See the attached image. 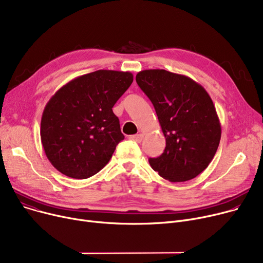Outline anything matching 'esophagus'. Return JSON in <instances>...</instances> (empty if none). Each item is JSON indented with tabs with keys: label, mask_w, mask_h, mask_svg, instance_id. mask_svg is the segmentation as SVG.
Wrapping results in <instances>:
<instances>
[{
	"label": "esophagus",
	"mask_w": 263,
	"mask_h": 263,
	"mask_svg": "<svg viewBox=\"0 0 263 263\" xmlns=\"http://www.w3.org/2000/svg\"><path fill=\"white\" fill-rule=\"evenodd\" d=\"M144 139V134L143 133H140V134H135V135H131L130 136V140H132L133 142H136V143H141Z\"/></svg>",
	"instance_id": "esophagus-1"
}]
</instances>
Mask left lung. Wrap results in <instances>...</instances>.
I'll return each mask as SVG.
<instances>
[{"label":"left lung","mask_w":263,"mask_h":263,"mask_svg":"<svg viewBox=\"0 0 263 263\" xmlns=\"http://www.w3.org/2000/svg\"><path fill=\"white\" fill-rule=\"evenodd\" d=\"M136 83L153 102L166 141L150 166L171 182L195 178L211 163L222 135L211 97L194 80L164 69L140 71Z\"/></svg>","instance_id":"8db88e82"}]
</instances>
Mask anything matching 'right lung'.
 <instances>
[{"label":"right lung","instance_id":"1","mask_svg":"<svg viewBox=\"0 0 263 263\" xmlns=\"http://www.w3.org/2000/svg\"><path fill=\"white\" fill-rule=\"evenodd\" d=\"M133 82L129 71L97 70L55 92L45 106L40 137L59 172L86 179L100 172L124 139L113 106Z\"/></svg>","mask_w":263,"mask_h":263}]
</instances>
